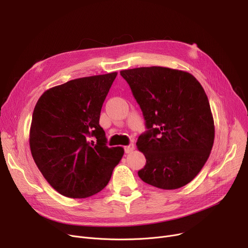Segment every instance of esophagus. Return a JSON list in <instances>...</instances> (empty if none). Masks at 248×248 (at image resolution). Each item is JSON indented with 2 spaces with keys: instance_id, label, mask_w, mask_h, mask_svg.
Listing matches in <instances>:
<instances>
[{
  "instance_id": "esophagus-1",
  "label": "esophagus",
  "mask_w": 248,
  "mask_h": 248,
  "mask_svg": "<svg viewBox=\"0 0 248 248\" xmlns=\"http://www.w3.org/2000/svg\"><path fill=\"white\" fill-rule=\"evenodd\" d=\"M134 150H135V145H134V144H129L128 146H125V147H124V152H125L126 154L132 153Z\"/></svg>"
}]
</instances>
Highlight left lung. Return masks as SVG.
<instances>
[{"instance_id": "left-lung-1", "label": "left lung", "mask_w": 248, "mask_h": 248, "mask_svg": "<svg viewBox=\"0 0 248 248\" xmlns=\"http://www.w3.org/2000/svg\"><path fill=\"white\" fill-rule=\"evenodd\" d=\"M148 131L137 147L146 157L138 172L147 184L173 190L187 185L207 162L214 142L209 100L192 74L161 66L122 70Z\"/></svg>"}]
</instances>
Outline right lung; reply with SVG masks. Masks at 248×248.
Listing matches in <instances>:
<instances>
[{
	"label": "right lung",
	"mask_w": 248,
	"mask_h": 248,
	"mask_svg": "<svg viewBox=\"0 0 248 248\" xmlns=\"http://www.w3.org/2000/svg\"><path fill=\"white\" fill-rule=\"evenodd\" d=\"M117 73L77 78L52 87L32 115V157L48 183L69 198H86L108 185L124 155L108 148L99 125L102 104Z\"/></svg>",
	"instance_id": "obj_1"
}]
</instances>
